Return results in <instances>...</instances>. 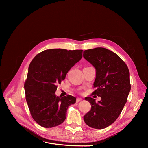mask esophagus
I'll list each match as a JSON object with an SVG mask.
<instances>
[{
    "label": "esophagus",
    "instance_id": "1",
    "mask_svg": "<svg viewBox=\"0 0 148 148\" xmlns=\"http://www.w3.org/2000/svg\"><path fill=\"white\" fill-rule=\"evenodd\" d=\"M82 101V98H77V102H79V101Z\"/></svg>",
    "mask_w": 148,
    "mask_h": 148
}]
</instances>
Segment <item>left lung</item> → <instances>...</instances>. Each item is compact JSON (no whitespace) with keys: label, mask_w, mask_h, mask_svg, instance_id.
I'll return each mask as SVG.
<instances>
[{"label":"left lung","mask_w":148,"mask_h":148,"mask_svg":"<svg viewBox=\"0 0 148 148\" xmlns=\"http://www.w3.org/2000/svg\"><path fill=\"white\" fill-rule=\"evenodd\" d=\"M85 59L96 69L92 95L101 97L96 102L91 97L85 100L91 105L83 117L84 122L93 128L103 129L117 120L122 111L131 89L127 65L118 56L106 48L96 47L83 52Z\"/></svg>","instance_id":"obj_1"}]
</instances>
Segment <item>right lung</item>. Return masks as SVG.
Masks as SVG:
<instances>
[{"label": "right lung", "mask_w": 148, "mask_h": 148, "mask_svg": "<svg viewBox=\"0 0 148 148\" xmlns=\"http://www.w3.org/2000/svg\"><path fill=\"white\" fill-rule=\"evenodd\" d=\"M83 57V50L47 49L34 57L28 68L24 88L30 114L44 128H52L64 122L69 106L76 97L56 96L57 84Z\"/></svg>", "instance_id": "add662e5"}]
</instances>
